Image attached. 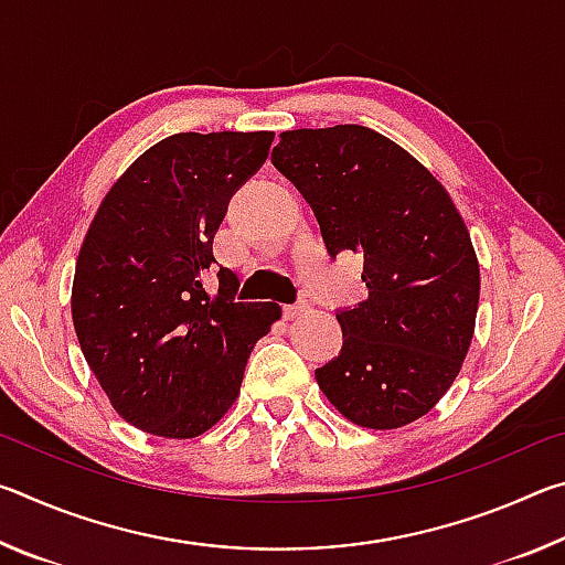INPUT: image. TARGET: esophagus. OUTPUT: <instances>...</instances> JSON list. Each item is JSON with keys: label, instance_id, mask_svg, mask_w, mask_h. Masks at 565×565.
Here are the masks:
<instances>
[{"label": "esophagus", "instance_id": "1", "mask_svg": "<svg viewBox=\"0 0 565 565\" xmlns=\"http://www.w3.org/2000/svg\"><path fill=\"white\" fill-rule=\"evenodd\" d=\"M303 311H309V301H306V299H299L296 303H286V306H284V317H286V319L301 317Z\"/></svg>", "mask_w": 565, "mask_h": 565}]
</instances>
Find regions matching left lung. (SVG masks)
<instances>
[{
    "label": "left lung",
    "mask_w": 565,
    "mask_h": 565,
    "mask_svg": "<svg viewBox=\"0 0 565 565\" xmlns=\"http://www.w3.org/2000/svg\"><path fill=\"white\" fill-rule=\"evenodd\" d=\"M271 164L301 191L331 259L361 254L369 299L337 309L343 347L319 388L353 424L398 428L461 371L478 309V262L431 171L369 127L284 131Z\"/></svg>",
    "instance_id": "8db88e82"
}]
</instances>
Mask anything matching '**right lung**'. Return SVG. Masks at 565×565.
Instances as JSON below:
<instances>
[{
  "label": "right lung",
  "mask_w": 565,
  "mask_h": 565,
  "mask_svg": "<svg viewBox=\"0 0 565 565\" xmlns=\"http://www.w3.org/2000/svg\"><path fill=\"white\" fill-rule=\"evenodd\" d=\"M271 131L174 134L147 149L104 196L76 259L72 319L117 414L151 436L194 438L238 396L254 343L281 317L236 301L214 269L228 202L269 157Z\"/></svg>",
  "instance_id": "right-lung-1"
}]
</instances>
